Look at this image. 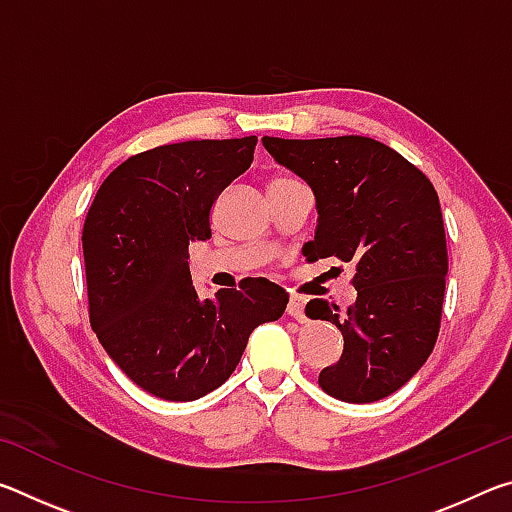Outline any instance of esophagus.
<instances>
[{
    "label": "esophagus",
    "mask_w": 512,
    "mask_h": 512,
    "mask_svg": "<svg viewBox=\"0 0 512 512\" xmlns=\"http://www.w3.org/2000/svg\"><path fill=\"white\" fill-rule=\"evenodd\" d=\"M287 314L289 316H293L296 320H307V316H305V300H302L300 296H291V300H289V305H287Z\"/></svg>",
    "instance_id": "obj_1"
}]
</instances>
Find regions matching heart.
Segmentation results:
<instances>
[{"label": "heart", "mask_w": 512, "mask_h": 512, "mask_svg": "<svg viewBox=\"0 0 512 512\" xmlns=\"http://www.w3.org/2000/svg\"><path fill=\"white\" fill-rule=\"evenodd\" d=\"M282 180H293V178H289V176H275V178L271 180V185H273V183H282Z\"/></svg>", "instance_id": "obj_1"}]
</instances>
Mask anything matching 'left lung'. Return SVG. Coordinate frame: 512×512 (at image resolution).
Masks as SVG:
<instances>
[{
  "mask_svg": "<svg viewBox=\"0 0 512 512\" xmlns=\"http://www.w3.org/2000/svg\"><path fill=\"white\" fill-rule=\"evenodd\" d=\"M266 151L314 189L318 228L309 259L352 262L348 311L311 300L307 314L341 329L343 354L320 370L327 395L352 404L402 388L436 345L443 318L447 241L431 180L372 137H264Z\"/></svg>",
  "mask_w": 512,
  "mask_h": 512,
  "instance_id": "1",
  "label": "left lung"
}]
</instances>
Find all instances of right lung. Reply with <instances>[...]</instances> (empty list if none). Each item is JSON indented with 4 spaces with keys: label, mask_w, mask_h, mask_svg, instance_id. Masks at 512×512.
<instances>
[{
    "label": "right lung",
    "mask_w": 512,
    "mask_h": 512,
    "mask_svg": "<svg viewBox=\"0 0 512 512\" xmlns=\"http://www.w3.org/2000/svg\"><path fill=\"white\" fill-rule=\"evenodd\" d=\"M255 146L250 135L131 155L85 216L92 329L110 359L162 400L192 402L219 388L250 332L287 309L289 293L264 277L201 300L189 273V241L212 237V205L250 167Z\"/></svg>",
    "instance_id": "add662e5"
}]
</instances>
